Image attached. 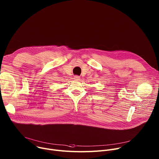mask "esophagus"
I'll return each mask as SVG.
<instances>
[{
  "label": "esophagus",
  "mask_w": 159,
  "mask_h": 159,
  "mask_svg": "<svg viewBox=\"0 0 159 159\" xmlns=\"http://www.w3.org/2000/svg\"><path fill=\"white\" fill-rule=\"evenodd\" d=\"M74 80L76 81H79L80 80V77L79 76H74Z\"/></svg>",
  "instance_id": "34e87169"
}]
</instances>
